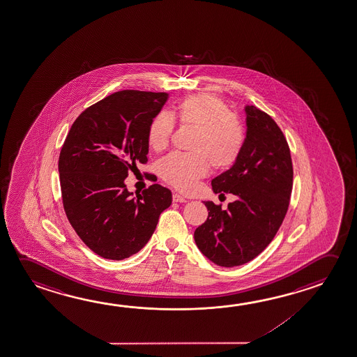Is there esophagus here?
<instances>
[{
  "label": "esophagus",
  "mask_w": 357,
  "mask_h": 357,
  "mask_svg": "<svg viewBox=\"0 0 357 357\" xmlns=\"http://www.w3.org/2000/svg\"><path fill=\"white\" fill-rule=\"evenodd\" d=\"M173 202H176V203H185L187 199L181 197V194L174 193L173 194Z\"/></svg>",
  "instance_id": "obj_1"
}]
</instances>
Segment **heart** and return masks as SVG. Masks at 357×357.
Returning a JSON list of instances; mask_svg holds the SVG:
<instances>
[{"label":"heart","mask_w":357,"mask_h":357,"mask_svg":"<svg viewBox=\"0 0 357 357\" xmlns=\"http://www.w3.org/2000/svg\"><path fill=\"white\" fill-rule=\"evenodd\" d=\"M174 113L179 124L194 128V133L188 146L190 152L172 153L159 160V176L165 183L187 192L208 174L209 164L215 170H225L238 162L245 146V127L220 98L192 94L176 103ZM173 130V118L159 112L148 124L146 142L160 152L169 144Z\"/></svg>","instance_id":"1"}]
</instances>
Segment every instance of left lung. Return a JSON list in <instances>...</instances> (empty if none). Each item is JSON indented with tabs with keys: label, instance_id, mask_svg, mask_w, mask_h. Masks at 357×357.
<instances>
[{
	"label": "left lung",
	"instance_id": "8db88e82",
	"mask_svg": "<svg viewBox=\"0 0 357 357\" xmlns=\"http://www.w3.org/2000/svg\"><path fill=\"white\" fill-rule=\"evenodd\" d=\"M246 141L238 162L211 181L215 193L238 199L222 211L205 202L208 219L194 231L199 250L213 263L234 268L269 245L287 215L292 190L287 138L268 113L246 105Z\"/></svg>",
	"mask_w": 357,
	"mask_h": 357
}]
</instances>
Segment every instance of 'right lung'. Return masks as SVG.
Masks as SVG:
<instances>
[{
  "mask_svg": "<svg viewBox=\"0 0 357 357\" xmlns=\"http://www.w3.org/2000/svg\"><path fill=\"white\" fill-rule=\"evenodd\" d=\"M168 98L165 92L119 91L88 107L66 137L59 159L66 215L83 243L105 259L139 252L172 204L169 189L159 184L135 197L124 184L130 170L148 162L146 128Z\"/></svg>",
  "mask_w": 357,
  "mask_h": 357,
  "instance_id": "add662e5",
  "label": "right lung"
}]
</instances>
